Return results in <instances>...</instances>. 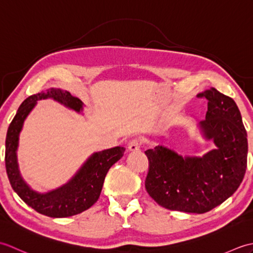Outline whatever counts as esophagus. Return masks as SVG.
I'll list each match as a JSON object with an SVG mask.
<instances>
[{"instance_id": "34e87169", "label": "esophagus", "mask_w": 253, "mask_h": 253, "mask_svg": "<svg viewBox=\"0 0 253 253\" xmlns=\"http://www.w3.org/2000/svg\"><path fill=\"white\" fill-rule=\"evenodd\" d=\"M128 150L130 152H137L140 150V143H139L138 140H131L129 143H128Z\"/></svg>"}]
</instances>
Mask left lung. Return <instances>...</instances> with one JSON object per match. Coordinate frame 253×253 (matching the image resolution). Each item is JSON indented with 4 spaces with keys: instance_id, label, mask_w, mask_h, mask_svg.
Returning <instances> with one entry per match:
<instances>
[{
    "instance_id": "obj_1",
    "label": "left lung",
    "mask_w": 253,
    "mask_h": 253,
    "mask_svg": "<svg viewBox=\"0 0 253 253\" xmlns=\"http://www.w3.org/2000/svg\"><path fill=\"white\" fill-rule=\"evenodd\" d=\"M208 102L199 131L215 149L203 157H181L163 146L149 149L146 189L165 209L202 214L211 211L238 189L247 169L248 140L235 101L215 88L199 93Z\"/></svg>"
}]
</instances>
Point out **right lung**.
<instances>
[{
  "mask_svg": "<svg viewBox=\"0 0 253 253\" xmlns=\"http://www.w3.org/2000/svg\"><path fill=\"white\" fill-rule=\"evenodd\" d=\"M44 99H53L77 113L84 110L82 100L73 96L68 91L58 88H50L27 98L20 104L7 129L5 140V166L10 186L26 204L46 216L68 217L85 211L98 201L107 171L123 157L125 148L115 147L94 152L68 182L56 189L44 193L31 189L23 179L18 169L19 133L23 129L26 117L37 105V101Z\"/></svg>",
  "mask_w": 253,
  "mask_h": 253,
  "instance_id": "add662e5",
  "label": "right lung"
}]
</instances>
